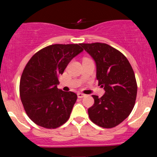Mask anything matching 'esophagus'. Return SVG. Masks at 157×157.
<instances>
[{
    "label": "esophagus",
    "instance_id": "34e87169",
    "mask_svg": "<svg viewBox=\"0 0 157 157\" xmlns=\"http://www.w3.org/2000/svg\"><path fill=\"white\" fill-rule=\"evenodd\" d=\"M77 95H78V98H82L85 97V96H86L85 94H81V93H78V94H77Z\"/></svg>",
    "mask_w": 157,
    "mask_h": 157
}]
</instances>
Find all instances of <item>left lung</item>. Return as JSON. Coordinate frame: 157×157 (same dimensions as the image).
I'll list each match as a JSON object with an SVG mask.
<instances>
[{
  "mask_svg": "<svg viewBox=\"0 0 157 157\" xmlns=\"http://www.w3.org/2000/svg\"><path fill=\"white\" fill-rule=\"evenodd\" d=\"M93 58L96 79L105 94L93 95L94 104L88 109L92 122L103 128H113L126 119L133 110L137 94L134 72L119 51L101 43L81 44Z\"/></svg>",
  "mask_w": 157,
  "mask_h": 157,
  "instance_id": "8db88e82",
  "label": "left lung"
}]
</instances>
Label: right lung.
I'll list each match as a JSON object with an SVG mask.
<instances>
[{"label":"right lung","instance_id":"right-lung-1","mask_svg":"<svg viewBox=\"0 0 157 157\" xmlns=\"http://www.w3.org/2000/svg\"><path fill=\"white\" fill-rule=\"evenodd\" d=\"M79 44H54L35 53L23 70L20 96L25 113L37 125L56 128L69 119L77 95L57 88L59 76L83 49Z\"/></svg>","mask_w":157,"mask_h":157}]
</instances>
